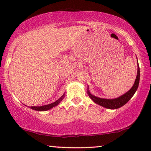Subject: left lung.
<instances>
[{"label": "left lung", "mask_w": 151, "mask_h": 151, "mask_svg": "<svg viewBox=\"0 0 151 151\" xmlns=\"http://www.w3.org/2000/svg\"><path fill=\"white\" fill-rule=\"evenodd\" d=\"M139 77H140V72H139V65H137V77H136L135 83H134L133 86H132V88L129 91L122 95V96H119V98H117L104 99V98H98V97L93 96L88 90L87 91V93L88 95V96L90 97V98L95 103L100 105V106L105 107V108L106 109H119L120 108L121 106H124L125 104H127V103L130 100V99H131L132 97L133 96V95L135 94V93L136 92V91H137L138 88V86H139Z\"/></svg>", "instance_id": "obj_1"}]
</instances>
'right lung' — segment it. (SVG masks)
Returning a JSON list of instances; mask_svg holds the SVG:
<instances>
[{"instance_id": "obj_1", "label": "right lung", "mask_w": 151, "mask_h": 151, "mask_svg": "<svg viewBox=\"0 0 151 151\" xmlns=\"http://www.w3.org/2000/svg\"><path fill=\"white\" fill-rule=\"evenodd\" d=\"M64 97H65V94H64L63 96H61V98H60L58 100H56L54 102L51 103V104L44 105V106H30V108L33 109V110L38 111H45L49 110V109H52L53 107L57 106V105L59 103L63 100Z\"/></svg>"}]
</instances>
